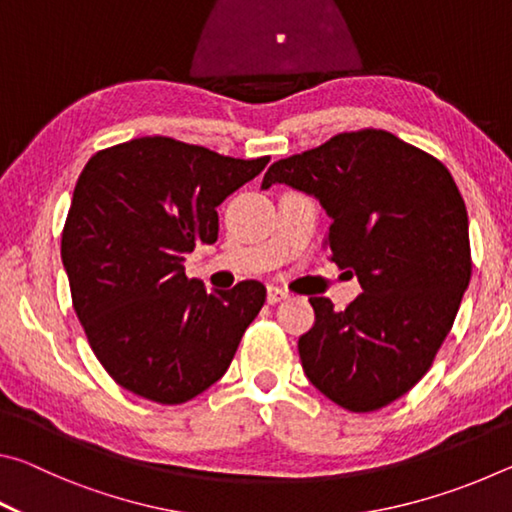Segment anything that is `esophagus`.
I'll return each instance as SVG.
<instances>
[{"label":"esophagus","mask_w":512,"mask_h":512,"mask_svg":"<svg viewBox=\"0 0 512 512\" xmlns=\"http://www.w3.org/2000/svg\"><path fill=\"white\" fill-rule=\"evenodd\" d=\"M287 298H289L287 291H282V289H277V287H268L266 300L271 302V305H277V302H282V300H287Z\"/></svg>","instance_id":"1"}]
</instances>
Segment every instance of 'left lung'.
I'll list each match as a JSON object with an SVG mask.
<instances>
[{
  "mask_svg": "<svg viewBox=\"0 0 512 512\" xmlns=\"http://www.w3.org/2000/svg\"><path fill=\"white\" fill-rule=\"evenodd\" d=\"M287 185L329 216V259L361 296L336 311L311 298L302 370L343 409L366 413L409 393L447 339L470 284L461 192L429 153L386 131L343 133L271 164L262 189Z\"/></svg>",
  "mask_w": 512,
  "mask_h": 512,
  "instance_id": "obj_1",
  "label": "left lung"
}]
</instances>
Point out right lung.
I'll return each instance as SVG.
<instances>
[{"mask_svg":"<svg viewBox=\"0 0 512 512\" xmlns=\"http://www.w3.org/2000/svg\"><path fill=\"white\" fill-rule=\"evenodd\" d=\"M268 160L140 137L85 164L60 257L92 350L126 391L183 404L225 375L266 289L246 280L207 291L185 275L183 259L196 244H214L216 207Z\"/></svg>","mask_w":512,"mask_h":512,"instance_id":"obj_1","label":"right lung"}]
</instances>
